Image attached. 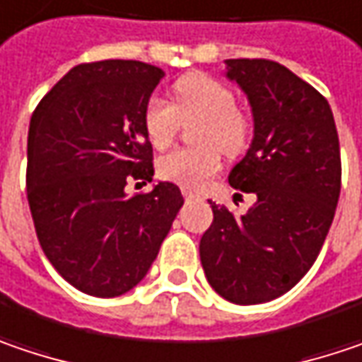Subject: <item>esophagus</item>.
<instances>
[{
  "label": "esophagus",
  "mask_w": 362,
  "mask_h": 362,
  "mask_svg": "<svg viewBox=\"0 0 362 362\" xmlns=\"http://www.w3.org/2000/svg\"><path fill=\"white\" fill-rule=\"evenodd\" d=\"M182 194H184L186 201H199V194H194V192H190V190H182Z\"/></svg>",
  "instance_id": "esophagus-1"
}]
</instances>
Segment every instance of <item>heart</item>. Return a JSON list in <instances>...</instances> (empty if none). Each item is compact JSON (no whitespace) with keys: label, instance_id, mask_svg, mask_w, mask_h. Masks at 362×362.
Instances as JSON below:
<instances>
[{"label":"heart","instance_id":"1","mask_svg":"<svg viewBox=\"0 0 362 362\" xmlns=\"http://www.w3.org/2000/svg\"><path fill=\"white\" fill-rule=\"evenodd\" d=\"M182 122H199L192 149H174L158 161L163 180L197 190L221 168L225 156H242L252 139V120L235 106V94L223 81L202 74L182 77L174 86V104L151 98L143 110V131L156 147H168Z\"/></svg>","mask_w":362,"mask_h":362}]
</instances>
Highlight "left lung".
Masks as SVG:
<instances>
[{"mask_svg":"<svg viewBox=\"0 0 362 362\" xmlns=\"http://www.w3.org/2000/svg\"><path fill=\"white\" fill-rule=\"evenodd\" d=\"M252 106L254 139L229 174L256 202L242 217L211 202L201 238L209 285L238 305L272 301L315 262L340 197V143L328 100L268 59H227Z\"/></svg>","mask_w":362,"mask_h":362,"instance_id":"left-lung-1","label":"left lung"}]
</instances>
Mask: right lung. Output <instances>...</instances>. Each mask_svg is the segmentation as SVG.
Masks as SVG:
<instances>
[{"instance_id": "obj_1", "label": "right lung", "mask_w": 362, "mask_h": 362, "mask_svg": "<svg viewBox=\"0 0 362 362\" xmlns=\"http://www.w3.org/2000/svg\"><path fill=\"white\" fill-rule=\"evenodd\" d=\"M161 77L141 61L81 63L30 118L34 229L54 270L81 293L118 297L139 285L184 204L172 182L145 194L124 190L127 182L153 178L143 110Z\"/></svg>"}]
</instances>
